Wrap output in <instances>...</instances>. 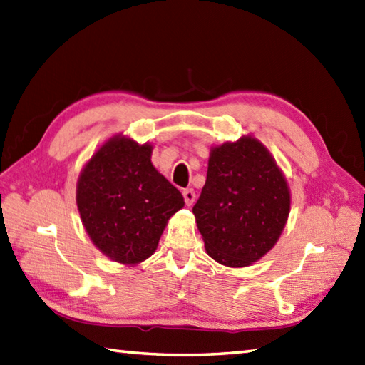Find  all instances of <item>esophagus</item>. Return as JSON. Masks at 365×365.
I'll return each instance as SVG.
<instances>
[{
  "label": "esophagus",
  "mask_w": 365,
  "mask_h": 365,
  "mask_svg": "<svg viewBox=\"0 0 365 365\" xmlns=\"http://www.w3.org/2000/svg\"><path fill=\"white\" fill-rule=\"evenodd\" d=\"M182 197H184V201H185V205L187 206H192L193 203H195V190L193 189H190V187H187V189H184L182 190Z\"/></svg>",
  "instance_id": "esophagus-1"
}]
</instances>
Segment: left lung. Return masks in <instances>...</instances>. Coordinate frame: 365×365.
Here are the masks:
<instances>
[{
  "label": "left lung",
  "instance_id": "left-lung-1",
  "mask_svg": "<svg viewBox=\"0 0 365 365\" xmlns=\"http://www.w3.org/2000/svg\"><path fill=\"white\" fill-rule=\"evenodd\" d=\"M290 193L262 143L244 137L210 153L206 184L193 206L207 255L228 267H245L277 244Z\"/></svg>",
  "mask_w": 365,
  "mask_h": 365
}]
</instances>
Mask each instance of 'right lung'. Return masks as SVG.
<instances>
[{"mask_svg": "<svg viewBox=\"0 0 365 365\" xmlns=\"http://www.w3.org/2000/svg\"><path fill=\"white\" fill-rule=\"evenodd\" d=\"M76 203L93 244L117 262L137 264L155 253L184 198L153 167L151 145L114 137L81 173Z\"/></svg>", "mask_w": 365, "mask_h": 365, "instance_id": "obj_1", "label": "right lung"}]
</instances>
